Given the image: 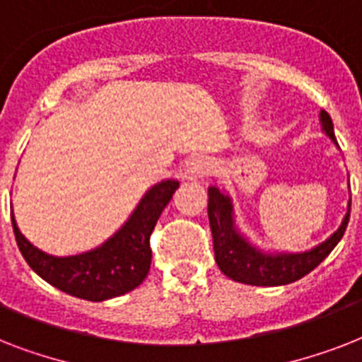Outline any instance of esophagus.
Here are the masks:
<instances>
[{"instance_id": "34e87169", "label": "esophagus", "mask_w": 362, "mask_h": 362, "mask_svg": "<svg viewBox=\"0 0 362 362\" xmlns=\"http://www.w3.org/2000/svg\"><path fill=\"white\" fill-rule=\"evenodd\" d=\"M212 173V161L209 158H193L189 163H187V175L192 178H201V176H206Z\"/></svg>"}]
</instances>
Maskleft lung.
I'll use <instances>...</instances> for the list:
<instances>
[{"mask_svg":"<svg viewBox=\"0 0 362 362\" xmlns=\"http://www.w3.org/2000/svg\"><path fill=\"white\" fill-rule=\"evenodd\" d=\"M321 122L327 135L337 142L331 116L325 110H321ZM209 220L216 263L223 274L247 286H286L312 272L334 250L346 233L349 212L342 227L329 240L310 252L295 255H267L250 246L233 227L231 201L218 187H209Z\"/></svg>","mask_w":362,"mask_h":362,"instance_id":"left-lung-1","label":"left lung"}]
</instances>
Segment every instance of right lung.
<instances>
[{"instance_id":"obj_1","label":"right lung","mask_w":362,"mask_h":362,"mask_svg":"<svg viewBox=\"0 0 362 362\" xmlns=\"http://www.w3.org/2000/svg\"><path fill=\"white\" fill-rule=\"evenodd\" d=\"M176 189V180L153 186L115 237L82 255L52 257L42 253L25 240L11 212L14 238L31 269L59 291L93 303L120 297L141 286L146 278L152 263L150 235Z\"/></svg>"}]
</instances>
